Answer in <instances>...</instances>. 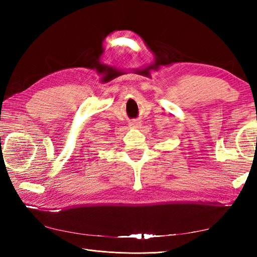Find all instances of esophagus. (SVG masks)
Wrapping results in <instances>:
<instances>
[{"instance_id":"1","label":"esophagus","mask_w":257,"mask_h":257,"mask_svg":"<svg viewBox=\"0 0 257 257\" xmlns=\"http://www.w3.org/2000/svg\"><path fill=\"white\" fill-rule=\"evenodd\" d=\"M140 124H141V123H140V121H139V120H137V119H136V120H133V121L130 122V125H133V127H139Z\"/></svg>"}]
</instances>
